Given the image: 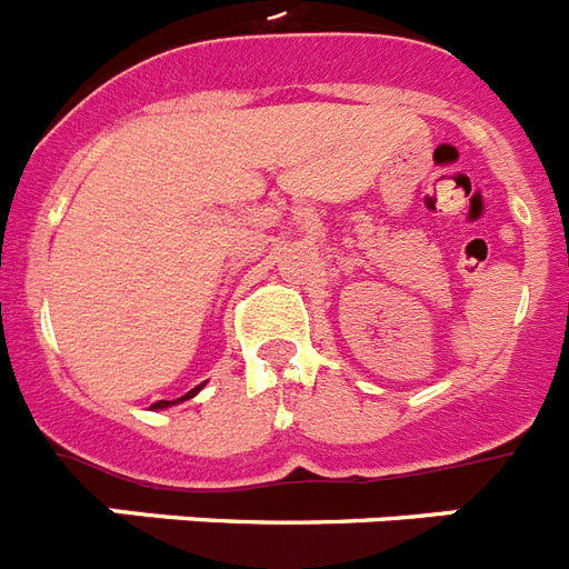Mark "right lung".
Listing matches in <instances>:
<instances>
[{"mask_svg":"<svg viewBox=\"0 0 569 569\" xmlns=\"http://www.w3.org/2000/svg\"><path fill=\"white\" fill-rule=\"evenodd\" d=\"M200 389H202V383H200V387H197V389H191V392H186V395H182V398H177V401H157V403H154V409H168V407H174V403L189 401V398H194V395L200 392Z\"/></svg>","mask_w":569,"mask_h":569,"instance_id":"obj_1","label":"right lung"}]
</instances>
